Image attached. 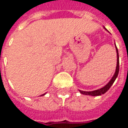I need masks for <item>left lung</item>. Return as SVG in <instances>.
<instances>
[{
	"label": "left lung",
	"mask_w": 128,
	"mask_h": 128,
	"mask_svg": "<svg viewBox=\"0 0 128 128\" xmlns=\"http://www.w3.org/2000/svg\"><path fill=\"white\" fill-rule=\"evenodd\" d=\"M115 46H116V44H115ZM116 53H117V65H116V72L114 73V74L113 76V77L112 78V79L110 81V82L108 83L106 85H105L104 87H102V88H100V89L98 90H92V91H83V90H79V92H81L82 94L86 95V96H101V95H102V94H104L108 90L110 89V87L112 86V84H114V82H115V80H116V77L118 76V72H119V55H118V49H117L116 46Z\"/></svg>",
	"instance_id": "1"
}]
</instances>
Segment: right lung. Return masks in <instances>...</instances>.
Segmentation results:
<instances>
[{"mask_svg":"<svg viewBox=\"0 0 128 128\" xmlns=\"http://www.w3.org/2000/svg\"><path fill=\"white\" fill-rule=\"evenodd\" d=\"M46 93H44V94H42V95H41V96H44V95H45Z\"/></svg>","mask_w":128,"mask_h":128,"instance_id":"add662e5","label":"right lung"}]
</instances>
